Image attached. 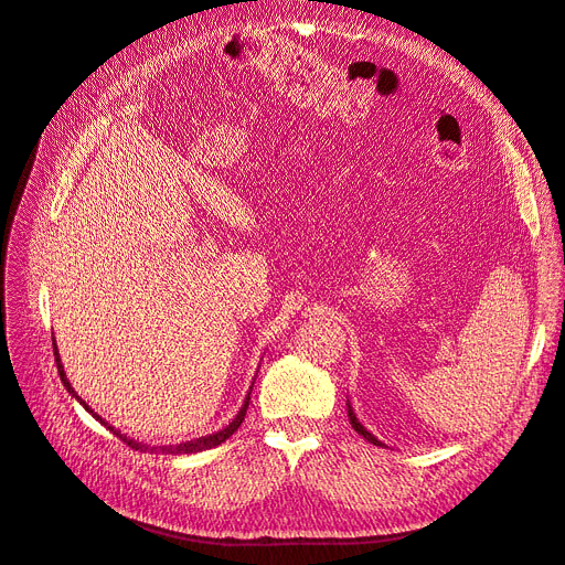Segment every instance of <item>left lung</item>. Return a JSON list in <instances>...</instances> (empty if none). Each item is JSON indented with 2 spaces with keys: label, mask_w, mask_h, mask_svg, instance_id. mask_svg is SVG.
Segmentation results:
<instances>
[{
  "label": "left lung",
  "mask_w": 565,
  "mask_h": 565,
  "mask_svg": "<svg viewBox=\"0 0 565 565\" xmlns=\"http://www.w3.org/2000/svg\"><path fill=\"white\" fill-rule=\"evenodd\" d=\"M348 418H350V424H352V428H354V430H358V433L362 435V438H364V440H369V443H372V445H379V447L383 445V443H381V440L376 438V435H372V433H369V430H366V428H364V426L360 424V418H358V414H354V412H352V405H350V399H348Z\"/></svg>",
  "instance_id": "obj_1"
}]
</instances>
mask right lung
<instances>
[{"instance_id": "obj_1", "label": "right lung", "mask_w": 565, "mask_h": 565, "mask_svg": "<svg viewBox=\"0 0 565 565\" xmlns=\"http://www.w3.org/2000/svg\"><path fill=\"white\" fill-rule=\"evenodd\" d=\"M54 358H56V366H58V376H61V381H63V385H66V391L79 402V405H83L96 422H102L113 435H118V438L125 443V445H130L132 449H139V452H147V449H151V452H163V455H196V452H203V449H211V447H217V445H222L224 440L227 438H232V435L238 430V426L244 424V416H246V409H248V402H250V393L246 395V399H244V405H241V409H238V414L232 418V422L224 426L222 430H217V433H211V435H203V438H193V440H186V443H180V445H163V447H151V445H143V443H139V440H135V438H127L125 433H120V430H116L113 428L108 422H104V418L96 414L87 402L83 399V397H77V393H75V388L71 385V381H68V376H66V372H63V364H61V354H58V348H56V338H54Z\"/></svg>"}]
</instances>
